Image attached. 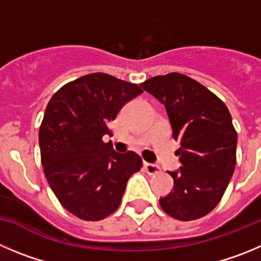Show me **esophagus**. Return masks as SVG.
<instances>
[{
  "instance_id": "esophagus-1",
  "label": "esophagus",
  "mask_w": 261,
  "mask_h": 261,
  "mask_svg": "<svg viewBox=\"0 0 261 261\" xmlns=\"http://www.w3.org/2000/svg\"><path fill=\"white\" fill-rule=\"evenodd\" d=\"M144 170L148 172L149 175L157 174V172L161 171L160 167L154 164H149V162H144Z\"/></svg>"
}]
</instances>
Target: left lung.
Returning a JSON list of instances; mask_svg holds the SVG:
<instances>
[{"label":"left lung","mask_w":261,"mask_h":261,"mask_svg":"<svg viewBox=\"0 0 261 261\" xmlns=\"http://www.w3.org/2000/svg\"><path fill=\"white\" fill-rule=\"evenodd\" d=\"M140 86L166 108L181 164L169 171L174 188L160 198L162 210L181 221L207 215L220 202L236 166L237 133L225 104L186 74L155 75Z\"/></svg>","instance_id":"8db88e82"}]
</instances>
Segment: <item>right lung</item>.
Listing matches in <instances>:
<instances>
[{"label": "right lung", "instance_id": "obj_1", "mask_svg": "<svg viewBox=\"0 0 261 261\" xmlns=\"http://www.w3.org/2000/svg\"><path fill=\"white\" fill-rule=\"evenodd\" d=\"M143 90L107 73H91L64 85L48 101L38 134L43 172L64 208L97 221L118 208L140 155L117 153L109 123Z\"/></svg>", "mask_w": 261, "mask_h": 261}]
</instances>
